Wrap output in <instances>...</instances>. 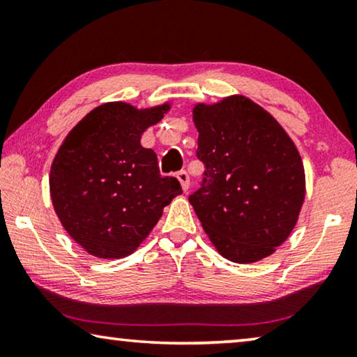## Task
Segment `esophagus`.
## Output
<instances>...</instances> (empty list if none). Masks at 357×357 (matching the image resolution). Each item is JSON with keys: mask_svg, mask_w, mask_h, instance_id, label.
<instances>
[{"mask_svg": "<svg viewBox=\"0 0 357 357\" xmlns=\"http://www.w3.org/2000/svg\"><path fill=\"white\" fill-rule=\"evenodd\" d=\"M176 178L179 179V183H181V187H183V190H184V192H185V190H189V187H190V178H189V173H187L185 170H181V172H178Z\"/></svg>", "mask_w": 357, "mask_h": 357, "instance_id": "34e87169", "label": "esophagus"}]
</instances>
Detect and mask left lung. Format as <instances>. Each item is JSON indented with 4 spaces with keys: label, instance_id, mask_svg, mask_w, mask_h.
I'll return each mask as SVG.
<instances>
[{
    "label": "left lung",
    "instance_id": "obj_1",
    "mask_svg": "<svg viewBox=\"0 0 357 357\" xmlns=\"http://www.w3.org/2000/svg\"><path fill=\"white\" fill-rule=\"evenodd\" d=\"M202 187L189 197L215 249L234 263L274 253L298 222L305 174L274 116L244 96L193 108Z\"/></svg>",
    "mask_w": 357,
    "mask_h": 357
}]
</instances>
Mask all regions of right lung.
Instances as JSON below:
<instances>
[{
  "label": "right lung",
  "instance_id": "add662e5",
  "mask_svg": "<svg viewBox=\"0 0 357 357\" xmlns=\"http://www.w3.org/2000/svg\"><path fill=\"white\" fill-rule=\"evenodd\" d=\"M168 108L108 102L89 112L59 146L50 170L53 208L91 255H130L183 193L176 178L162 176L154 151L140 144L143 132Z\"/></svg>",
  "mask_w": 357,
  "mask_h": 357
}]
</instances>
